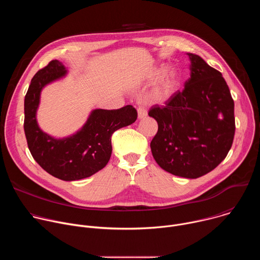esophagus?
Returning a JSON list of instances; mask_svg holds the SVG:
<instances>
[{
  "mask_svg": "<svg viewBox=\"0 0 260 260\" xmlns=\"http://www.w3.org/2000/svg\"><path fill=\"white\" fill-rule=\"evenodd\" d=\"M147 110L143 107H139L138 109V118L139 119H142V118H145L147 116Z\"/></svg>",
  "mask_w": 260,
  "mask_h": 260,
  "instance_id": "1",
  "label": "esophagus"
}]
</instances>
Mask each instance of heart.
<instances>
[{
  "label": "heart",
  "instance_id": "b5f03b06",
  "mask_svg": "<svg viewBox=\"0 0 260 260\" xmlns=\"http://www.w3.org/2000/svg\"><path fill=\"white\" fill-rule=\"evenodd\" d=\"M162 70L164 66H156L151 68L145 75L144 81L152 82L160 75ZM179 73L175 68L167 69L155 81L149 93H148V100L153 104H164L168 102L176 92L179 86Z\"/></svg>",
  "mask_w": 260,
  "mask_h": 260
}]
</instances>
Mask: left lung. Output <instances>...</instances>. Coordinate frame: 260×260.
I'll list each match as a JSON object with an SVG mask.
<instances>
[{
  "mask_svg": "<svg viewBox=\"0 0 260 260\" xmlns=\"http://www.w3.org/2000/svg\"><path fill=\"white\" fill-rule=\"evenodd\" d=\"M187 55L190 78L184 89L148 114L158 124L150 143L157 165L175 176L197 179L226 157L236 131L235 103L222 74L201 56Z\"/></svg>",
  "mask_w": 260,
  "mask_h": 260,
  "instance_id": "left-lung-1",
  "label": "left lung"
}]
</instances>
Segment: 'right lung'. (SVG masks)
I'll use <instances>...</instances> for the list:
<instances>
[{
  "label": "right lung",
  "instance_id": "right-lung-1",
  "mask_svg": "<svg viewBox=\"0 0 260 260\" xmlns=\"http://www.w3.org/2000/svg\"><path fill=\"white\" fill-rule=\"evenodd\" d=\"M57 59L36 73L24 98V134L34 159L48 174L63 181L90 177L108 164L111 137L121 127L134 123L137 110L124 106L117 110H92L84 125L72 136L56 139L44 133L37 122V110L43 87L67 75Z\"/></svg>",
  "mask_w": 260,
  "mask_h": 260
}]
</instances>
